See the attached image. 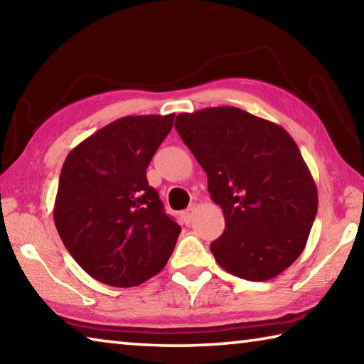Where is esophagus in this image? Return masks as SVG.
Returning <instances> with one entry per match:
<instances>
[{
	"mask_svg": "<svg viewBox=\"0 0 364 364\" xmlns=\"http://www.w3.org/2000/svg\"><path fill=\"white\" fill-rule=\"evenodd\" d=\"M194 212H196V205H191V207H188L186 210H184L183 213H181V217H183V220L186 221V223H189L191 220H193V215H194Z\"/></svg>",
	"mask_w": 364,
	"mask_h": 364,
	"instance_id": "34e87169",
	"label": "esophagus"
}]
</instances>
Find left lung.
Returning a JSON list of instances; mask_svg holds the SVG:
<instances>
[{"mask_svg": "<svg viewBox=\"0 0 364 364\" xmlns=\"http://www.w3.org/2000/svg\"><path fill=\"white\" fill-rule=\"evenodd\" d=\"M175 128L225 215V231L210 244L220 267L247 281L291 267L318 212L315 180L291 134L230 106L178 114Z\"/></svg>", "mask_w": 364, "mask_h": 364, "instance_id": "left-lung-1", "label": "left lung"}]
</instances>
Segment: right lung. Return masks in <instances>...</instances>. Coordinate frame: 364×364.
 <instances>
[{"instance_id":"1","label":"right lung","mask_w":364,"mask_h":364,"mask_svg":"<svg viewBox=\"0 0 364 364\" xmlns=\"http://www.w3.org/2000/svg\"><path fill=\"white\" fill-rule=\"evenodd\" d=\"M173 119L122 117L73 147L63 165L54 223L69 254L102 284H143L175 249L181 228L146 178Z\"/></svg>"}]
</instances>
